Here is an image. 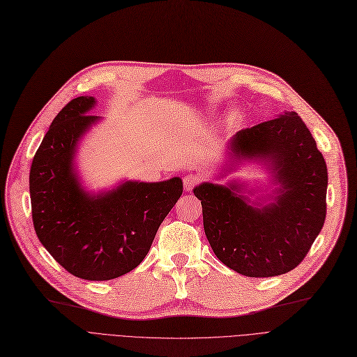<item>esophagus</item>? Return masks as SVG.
I'll use <instances>...</instances> for the list:
<instances>
[{
	"label": "esophagus",
	"mask_w": 357,
	"mask_h": 357,
	"mask_svg": "<svg viewBox=\"0 0 357 357\" xmlns=\"http://www.w3.org/2000/svg\"><path fill=\"white\" fill-rule=\"evenodd\" d=\"M199 182H201V178L198 175H194V174L186 175L183 178V190L190 192V191H192L194 186H197Z\"/></svg>",
	"instance_id": "esophagus-1"
}]
</instances>
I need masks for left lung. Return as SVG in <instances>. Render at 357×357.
Returning a JSON list of instances; mask_svg holds the SVG:
<instances>
[{
	"instance_id": "obj_1",
	"label": "left lung",
	"mask_w": 357,
	"mask_h": 357,
	"mask_svg": "<svg viewBox=\"0 0 357 357\" xmlns=\"http://www.w3.org/2000/svg\"><path fill=\"white\" fill-rule=\"evenodd\" d=\"M229 163L218 178L245 162L261 163L276 188L252 199L241 182H202L194 188L204 230L224 265L240 275L269 278L296 268L326 220L327 165L308 127L289 111L240 130L226 146ZM244 192L245 194L243 195Z\"/></svg>"
}]
</instances>
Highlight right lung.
I'll return each mask as SVG.
<instances>
[{
  "mask_svg": "<svg viewBox=\"0 0 357 357\" xmlns=\"http://www.w3.org/2000/svg\"><path fill=\"white\" fill-rule=\"evenodd\" d=\"M96 104L78 97L54 117L33 158L30 199L36 234L52 257L77 278L109 280L142 264L183 186L175 176L88 191L75 159L81 139L101 120L91 114Z\"/></svg>",
  "mask_w": 357,
  "mask_h": 357,
  "instance_id": "obj_1",
  "label": "right lung"
}]
</instances>
